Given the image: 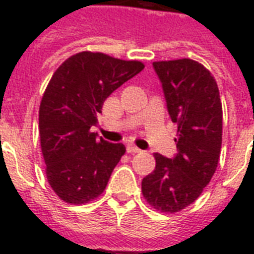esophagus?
Here are the masks:
<instances>
[{
  "mask_svg": "<svg viewBox=\"0 0 254 254\" xmlns=\"http://www.w3.org/2000/svg\"><path fill=\"white\" fill-rule=\"evenodd\" d=\"M127 153H141V149H138L137 146H134V145H127Z\"/></svg>",
  "mask_w": 254,
  "mask_h": 254,
  "instance_id": "obj_1",
  "label": "esophagus"
}]
</instances>
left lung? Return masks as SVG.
<instances>
[{
    "mask_svg": "<svg viewBox=\"0 0 254 254\" xmlns=\"http://www.w3.org/2000/svg\"><path fill=\"white\" fill-rule=\"evenodd\" d=\"M167 111L178 125L174 158L155 153L154 171L142 179V195L161 212H179L208 185L220 158L223 108L215 77L199 62L153 63Z\"/></svg>",
    "mask_w": 254,
    "mask_h": 254,
    "instance_id": "obj_1",
    "label": "left lung"
}]
</instances>
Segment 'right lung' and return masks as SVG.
<instances>
[{"label":"right lung","instance_id":"obj_1","mask_svg":"<svg viewBox=\"0 0 254 254\" xmlns=\"http://www.w3.org/2000/svg\"><path fill=\"white\" fill-rule=\"evenodd\" d=\"M143 68L142 62L83 51L54 72L39 107V137L47 181L65 203L84 204L104 192L125 146L91 129L108 96Z\"/></svg>","mask_w":254,"mask_h":254}]
</instances>
